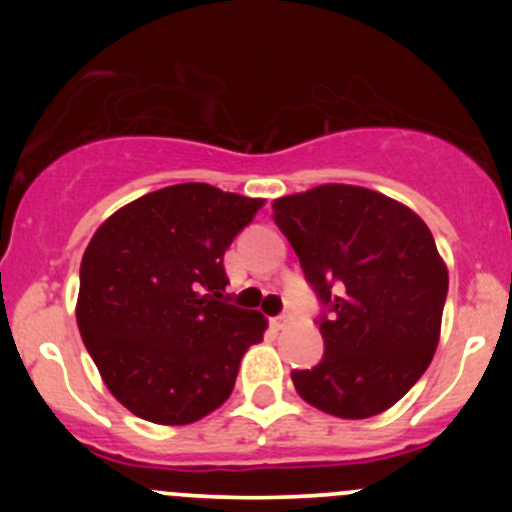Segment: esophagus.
Segmentation results:
<instances>
[{
    "instance_id": "34e87169",
    "label": "esophagus",
    "mask_w": 512,
    "mask_h": 512,
    "mask_svg": "<svg viewBox=\"0 0 512 512\" xmlns=\"http://www.w3.org/2000/svg\"><path fill=\"white\" fill-rule=\"evenodd\" d=\"M289 322H292V317H289V314H282V317L272 319V324H275L277 329H285V327H289Z\"/></svg>"
}]
</instances>
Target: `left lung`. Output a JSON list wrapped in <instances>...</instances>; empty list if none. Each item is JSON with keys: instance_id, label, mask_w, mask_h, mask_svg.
I'll return each instance as SVG.
<instances>
[{"instance_id": "obj_1", "label": "left lung", "mask_w": 512, "mask_h": 512, "mask_svg": "<svg viewBox=\"0 0 512 512\" xmlns=\"http://www.w3.org/2000/svg\"><path fill=\"white\" fill-rule=\"evenodd\" d=\"M304 277L329 307L324 359L292 371L297 394L339 418L391 409L431 364L448 270L431 230L404 203L359 185L327 183L277 198Z\"/></svg>"}]
</instances>
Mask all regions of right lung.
<instances>
[{"label": "right lung", "mask_w": 512, "mask_h": 512, "mask_svg": "<svg viewBox=\"0 0 512 512\" xmlns=\"http://www.w3.org/2000/svg\"><path fill=\"white\" fill-rule=\"evenodd\" d=\"M262 198L180 183L103 220L81 260L76 322L103 384L131 414L185 426L235 386L267 319L223 297V255Z\"/></svg>", "instance_id": "add662e5"}]
</instances>
